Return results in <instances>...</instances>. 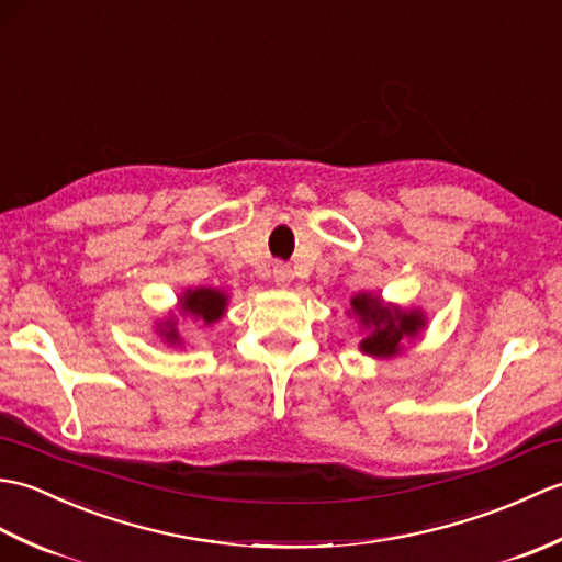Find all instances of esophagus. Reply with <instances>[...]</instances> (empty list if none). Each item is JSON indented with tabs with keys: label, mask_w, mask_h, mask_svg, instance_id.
Wrapping results in <instances>:
<instances>
[{
	"label": "esophagus",
	"mask_w": 562,
	"mask_h": 562,
	"mask_svg": "<svg viewBox=\"0 0 562 562\" xmlns=\"http://www.w3.org/2000/svg\"><path fill=\"white\" fill-rule=\"evenodd\" d=\"M272 278H274V282L280 284V288H288V284L292 282V268L284 266V262H274Z\"/></svg>",
	"instance_id": "esophagus-1"
}]
</instances>
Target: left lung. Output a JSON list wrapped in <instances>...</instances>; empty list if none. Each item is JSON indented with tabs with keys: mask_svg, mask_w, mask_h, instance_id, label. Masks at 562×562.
<instances>
[{
	"mask_svg": "<svg viewBox=\"0 0 562 562\" xmlns=\"http://www.w3.org/2000/svg\"><path fill=\"white\" fill-rule=\"evenodd\" d=\"M352 314L360 318L367 336L360 342V350L372 357H396L403 352V342L413 340L425 328V314L420 308H401L384 304L379 294H355Z\"/></svg>",
	"mask_w": 562,
	"mask_h": 562,
	"instance_id": "1",
	"label": "left lung"
}]
</instances>
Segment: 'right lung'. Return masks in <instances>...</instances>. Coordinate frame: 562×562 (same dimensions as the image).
<instances>
[{"mask_svg":"<svg viewBox=\"0 0 562 562\" xmlns=\"http://www.w3.org/2000/svg\"><path fill=\"white\" fill-rule=\"evenodd\" d=\"M226 300H229V296H226L220 290L198 288V290L183 292L181 300H178V304H181V314L183 316H193V318L202 321V324H205V326H212V324H217V321L224 316ZM176 324H178L176 316H171V318H166L164 324L159 326L161 338L169 342V345H181V333H178Z\"/></svg>","mask_w":562,"mask_h":562,"instance_id":"right-lung-1","label":"right lung"}]
</instances>
